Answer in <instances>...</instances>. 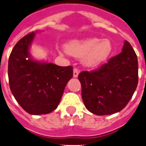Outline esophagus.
I'll return each instance as SVG.
<instances>
[{"label":"esophagus","instance_id":"esophagus-1","mask_svg":"<svg viewBox=\"0 0 146 146\" xmlns=\"http://www.w3.org/2000/svg\"><path fill=\"white\" fill-rule=\"evenodd\" d=\"M78 74H79V70H77L76 68H74L73 69V77H77Z\"/></svg>","mask_w":146,"mask_h":146}]
</instances>
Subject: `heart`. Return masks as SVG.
Here are the masks:
<instances>
[{
	"mask_svg": "<svg viewBox=\"0 0 146 146\" xmlns=\"http://www.w3.org/2000/svg\"><path fill=\"white\" fill-rule=\"evenodd\" d=\"M113 46L108 38H89L83 40H74L66 45V52L76 58L83 57L85 66L93 67L104 62L111 55Z\"/></svg>",
	"mask_w": 146,
	"mask_h": 146,
	"instance_id": "b5f03b06",
	"label": "heart"
}]
</instances>
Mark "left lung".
<instances>
[{
	"mask_svg": "<svg viewBox=\"0 0 146 146\" xmlns=\"http://www.w3.org/2000/svg\"><path fill=\"white\" fill-rule=\"evenodd\" d=\"M85 108L96 115H112L123 110L136 90L138 82L137 58L130 42L122 52L93 71L78 76Z\"/></svg>",
	"mask_w": 146,
	"mask_h": 146,
	"instance_id": "left-lung-1",
	"label": "left lung"
}]
</instances>
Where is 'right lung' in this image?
Wrapping results in <instances>:
<instances>
[{
	"mask_svg": "<svg viewBox=\"0 0 146 146\" xmlns=\"http://www.w3.org/2000/svg\"><path fill=\"white\" fill-rule=\"evenodd\" d=\"M35 33L25 35L15 45L9 59L10 89L21 108L31 115L50 113L58 106L72 66H58L31 58L29 48Z\"/></svg>",
	"mask_w": 146,
	"mask_h": 146,
	"instance_id": "right-lung-1",
	"label": "right lung"
}]
</instances>
